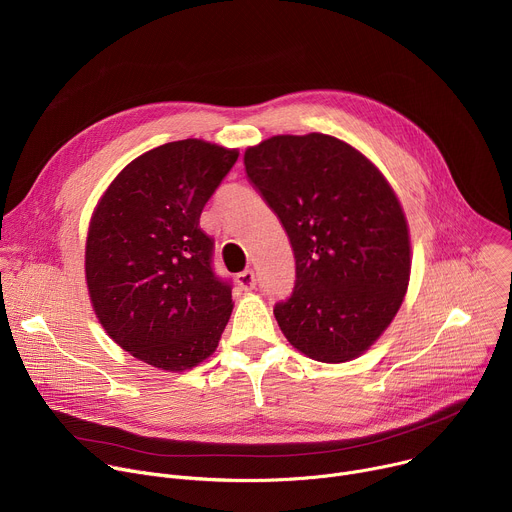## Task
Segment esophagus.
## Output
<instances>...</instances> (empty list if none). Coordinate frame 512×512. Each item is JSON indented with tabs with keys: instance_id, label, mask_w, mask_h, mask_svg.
Here are the masks:
<instances>
[{
	"instance_id": "esophagus-1",
	"label": "esophagus",
	"mask_w": 512,
	"mask_h": 512,
	"mask_svg": "<svg viewBox=\"0 0 512 512\" xmlns=\"http://www.w3.org/2000/svg\"><path fill=\"white\" fill-rule=\"evenodd\" d=\"M237 283L243 287V289H253L255 285H257V275H255V271L253 269H245V271H241L239 275H237Z\"/></svg>"
}]
</instances>
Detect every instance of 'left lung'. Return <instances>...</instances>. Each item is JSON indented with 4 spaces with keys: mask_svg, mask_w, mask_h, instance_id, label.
Listing matches in <instances>:
<instances>
[{
    "mask_svg": "<svg viewBox=\"0 0 512 512\" xmlns=\"http://www.w3.org/2000/svg\"><path fill=\"white\" fill-rule=\"evenodd\" d=\"M243 162L296 259L294 291L273 308L283 336L330 364L367 352L397 316L411 275L395 190L367 156L326 133L273 135Z\"/></svg>",
    "mask_w": 512,
    "mask_h": 512,
    "instance_id": "1",
    "label": "left lung"
}]
</instances>
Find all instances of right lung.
<instances>
[{
    "mask_svg": "<svg viewBox=\"0 0 512 512\" xmlns=\"http://www.w3.org/2000/svg\"><path fill=\"white\" fill-rule=\"evenodd\" d=\"M239 158L204 139L170 141L129 162L99 198L85 277L105 332L168 373L194 369L233 312L231 285L212 271L200 212Z\"/></svg>",
    "mask_w": 512,
    "mask_h": 512,
    "instance_id": "obj_1",
    "label": "right lung"
}]
</instances>
